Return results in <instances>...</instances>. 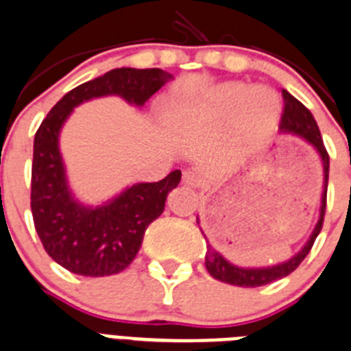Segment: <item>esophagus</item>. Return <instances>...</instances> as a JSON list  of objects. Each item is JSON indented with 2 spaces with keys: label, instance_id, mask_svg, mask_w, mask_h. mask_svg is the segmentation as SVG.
<instances>
[{
  "label": "esophagus",
  "instance_id": "34e87169",
  "mask_svg": "<svg viewBox=\"0 0 351 351\" xmlns=\"http://www.w3.org/2000/svg\"><path fill=\"white\" fill-rule=\"evenodd\" d=\"M182 180H184L185 185H189V187H196V185L199 184L198 175H196V173H194V171H191V169L184 171V176H182Z\"/></svg>",
  "mask_w": 351,
  "mask_h": 351
}]
</instances>
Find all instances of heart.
I'll list each match as a JSON object with an SVG mask.
<instances>
[{
	"label": "heart",
	"instance_id": "heart-1",
	"mask_svg": "<svg viewBox=\"0 0 351 351\" xmlns=\"http://www.w3.org/2000/svg\"><path fill=\"white\" fill-rule=\"evenodd\" d=\"M282 116V101L269 87H253L243 82H226L207 94L196 112L171 108L175 121L196 117L205 123H223L232 117V132L241 146H257L267 139Z\"/></svg>",
	"mask_w": 351,
	"mask_h": 351
}]
</instances>
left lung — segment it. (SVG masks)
<instances>
[{"label": "left lung", "instance_id": "8db88e82", "mask_svg": "<svg viewBox=\"0 0 351 351\" xmlns=\"http://www.w3.org/2000/svg\"><path fill=\"white\" fill-rule=\"evenodd\" d=\"M282 98H284V116H282V125H280V134L284 135H293L298 137L303 143H307L314 153L317 155V160L323 169V187H321V203H319V216H317V223L314 226V230L308 235L307 243L303 244L298 252L294 253L293 257L287 261H282L278 264H271V266H261V267H244L237 266L228 258H225L217 252L210 243H208L207 235L199 226L203 237L207 241V253H205V266L207 271L210 273L212 278H216L219 282L230 285H239V287H261V285L271 284V282L280 280L289 273H293L296 267L302 264V261L308 255L312 244L316 241L317 234L321 232L323 226V216H325V207H326V187H328V167H330V158L325 149V144L321 139L319 128L303 103L294 98L293 94H289L285 89H282ZM199 225V217H196Z\"/></svg>", "mask_w": 351, "mask_h": 351}]
</instances>
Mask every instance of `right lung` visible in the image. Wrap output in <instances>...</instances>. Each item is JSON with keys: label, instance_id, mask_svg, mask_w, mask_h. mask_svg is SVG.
<instances>
[{"label": "right lung", "instance_id": "add662e5", "mask_svg": "<svg viewBox=\"0 0 351 351\" xmlns=\"http://www.w3.org/2000/svg\"><path fill=\"white\" fill-rule=\"evenodd\" d=\"M173 75L162 69L119 67L78 85L49 110L35 134L32 164V214L49 257L82 276L116 275L132 264L149 223L178 187L182 171L160 182H137L99 205L76 198L60 153V132L78 105L119 96L141 108Z\"/></svg>", "mask_w": 351, "mask_h": 351}]
</instances>
